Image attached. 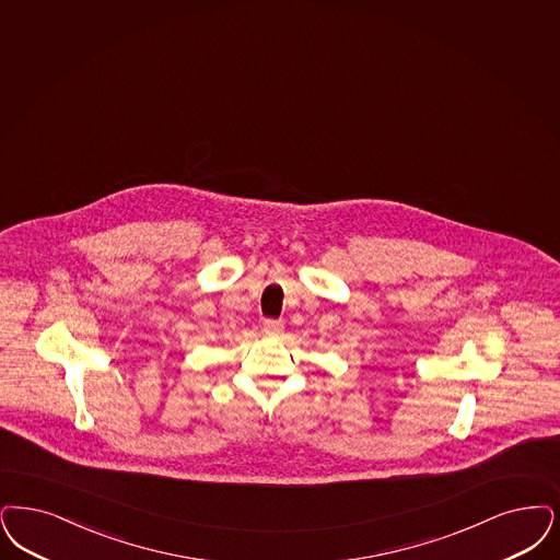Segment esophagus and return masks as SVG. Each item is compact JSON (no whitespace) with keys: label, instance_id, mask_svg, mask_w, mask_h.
Listing matches in <instances>:
<instances>
[{"label":"esophagus","instance_id":"esophagus-1","mask_svg":"<svg viewBox=\"0 0 560 560\" xmlns=\"http://www.w3.org/2000/svg\"><path fill=\"white\" fill-rule=\"evenodd\" d=\"M279 327H281V323H279V320H272V318H267V320H265V334L269 337L279 336Z\"/></svg>","mask_w":560,"mask_h":560}]
</instances>
